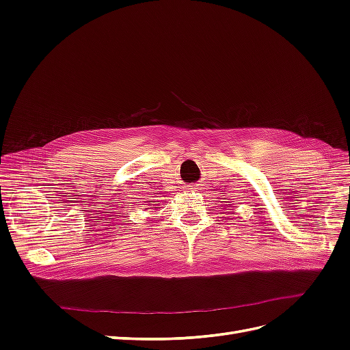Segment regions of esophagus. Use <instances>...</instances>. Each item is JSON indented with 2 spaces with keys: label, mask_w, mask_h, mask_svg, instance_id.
Here are the masks:
<instances>
[{
  "label": "esophagus",
  "mask_w": 350,
  "mask_h": 350,
  "mask_svg": "<svg viewBox=\"0 0 350 350\" xmlns=\"http://www.w3.org/2000/svg\"><path fill=\"white\" fill-rule=\"evenodd\" d=\"M187 189H196V187H193V188H187Z\"/></svg>",
  "instance_id": "1"
}]
</instances>
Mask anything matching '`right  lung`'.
Listing matches in <instances>:
<instances>
[{
	"mask_svg": "<svg viewBox=\"0 0 350 350\" xmlns=\"http://www.w3.org/2000/svg\"><path fill=\"white\" fill-rule=\"evenodd\" d=\"M149 203H150L149 206H154V204H152V203H154V201H149Z\"/></svg>",
	"mask_w": 350,
	"mask_h": 350,
	"instance_id": "obj_1",
	"label": "right lung"
}]
</instances>
